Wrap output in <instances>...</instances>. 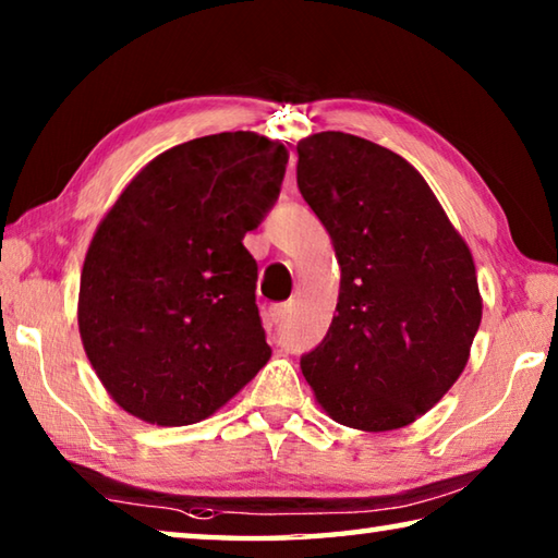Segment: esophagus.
<instances>
[{
  "instance_id": "1",
  "label": "esophagus",
  "mask_w": 558,
  "mask_h": 558,
  "mask_svg": "<svg viewBox=\"0 0 558 558\" xmlns=\"http://www.w3.org/2000/svg\"><path fill=\"white\" fill-rule=\"evenodd\" d=\"M290 302H280V305H272L270 310H268V313H270V319H272V323H276V325H280L282 323V319H286L288 315H290Z\"/></svg>"
}]
</instances>
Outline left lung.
Masks as SVG:
<instances>
[{
    "label": "left lung",
    "instance_id": "1",
    "mask_svg": "<svg viewBox=\"0 0 558 558\" xmlns=\"http://www.w3.org/2000/svg\"><path fill=\"white\" fill-rule=\"evenodd\" d=\"M298 186L342 268L337 317L300 369L342 426H409L458 381L483 319L468 243L426 179L364 137L300 140Z\"/></svg>",
    "mask_w": 558,
    "mask_h": 558
}]
</instances>
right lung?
<instances>
[{
	"mask_svg": "<svg viewBox=\"0 0 558 558\" xmlns=\"http://www.w3.org/2000/svg\"><path fill=\"white\" fill-rule=\"evenodd\" d=\"M288 149L219 132L167 149L100 221L81 272L78 327L120 409L189 426L270 359L258 266L243 235L278 202Z\"/></svg>",
	"mask_w": 558,
	"mask_h": 558,
	"instance_id": "1",
	"label": "right lung"
}]
</instances>
